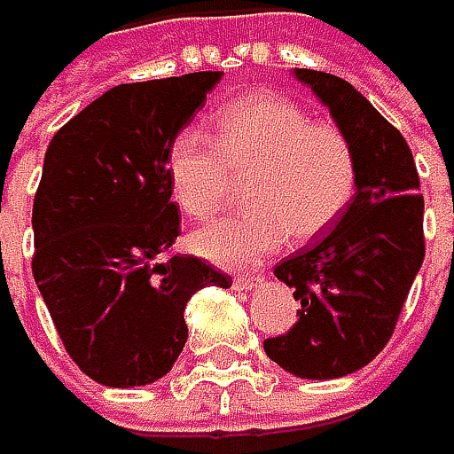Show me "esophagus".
Masks as SVG:
<instances>
[{"instance_id":"1","label":"esophagus","mask_w":454,"mask_h":454,"mask_svg":"<svg viewBox=\"0 0 454 454\" xmlns=\"http://www.w3.org/2000/svg\"><path fill=\"white\" fill-rule=\"evenodd\" d=\"M257 286H260V278H249V276H241V278L233 281V289L236 292H254Z\"/></svg>"}]
</instances>
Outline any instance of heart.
Here are the masks:
<instances>
[{"label": "heart", "mask_w": 454, "mask_h": 454, "mask_svg": "<svg viewBox=\"0 0 454 454\" xmlns=\"http://www.w3.org/2000/svg\"><path fill=\"white\" fill-rule=\"evenodd\" d=\"M176 205L194 221L213 218L236 184L247 181V213L192 236L205 260L223 268L254 265L284 241L308 244L333 226L357 189V157L347 134L292 99L257 91L218 115L215 141L186 129L168 152Z\"/></svg>", "instance_id": "obj_1"}]
</instances>
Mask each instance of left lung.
Returning a JSON list of instances; mask_svg holds the SVG:
<instances>
[{
    "mask_svg": "<svg viewBox=\"0 0 454 454\" xmlns=\"http://www.w3.org/2000/svg\"><path fill=\"white\" fill-rule=\"evenodd\" d=\"M357 157V189L339 223L292 254L276 278L302 302L289 333L265 339L286 373L328 381L365 368L392 339L423 262V197L408 141L344 78L294 67Z\"/></svg>",
    "mask_w": 454,
    "mask_h": 454,
    "instance_id": "left-lung-1",
    "label": "left lung"
}]
</instances>
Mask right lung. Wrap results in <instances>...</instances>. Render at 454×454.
<instances>
[{
	"instance_id": "right-lung-1",
	"label": "right lung",
	"mask_w": 454,
	"mask_h": 454,
	"mask_svg": "<svg viewBox=\"0 0 454 454\" xmlns=\"http://www.w3.org/2000/svg\"><path fill=\"white\" fill-rule=\"evenodd\" d=\"M221 78L205 70L121 83L46 146L34 278L67 355L97 384L162 379L189 339L192 294L231 284L205 260L165 257L181 231L168 152Z\"/></svg>"
}]
</instances>
